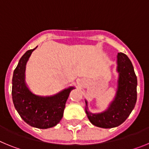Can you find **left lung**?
<instances>
[{"label": "left lung", "instance_id": "left-lung-1", "mask_svg": "<svg viewBox=\"0 0 149 149\" xmlns=\"http://www.w3.org/2000/svg\"><path fill=\"white\" fill-rule=\"evenodd\" d=\"M117 57L119 78L115 100L108 110L102 113H90L86 109L88 119L97 127L111 128L120 125L127 119L136 104L137 79L132 63L127 55L123 53L118 54Z\"/></svg>", "mask_w": 149, "mask_h": 149}]
</instances>
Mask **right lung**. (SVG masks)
<instances>
[{
    "label": "right lung",
    "instance_id": "1",
    "mask_svg": "<svg viewBox=\"0 0 149 149\" xmlns=\"http://www.w3.org/2000/svg\"><path fill=\"white\" fill-rule=\"evenodd\" d=\"M34 50H29L22 56L13 72V101L26 123L37 128H49L58 124L63 118L65 103L74 87L52 97H39L33 94L24 83V71L26 63Z\"/></svg>",
    "mask_w": 149,
    "mask_h": 149
}]
</instances>
